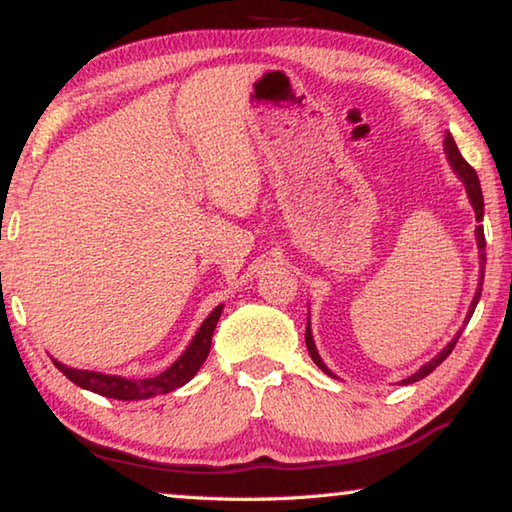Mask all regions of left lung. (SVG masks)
<instances>
[{"instance_id": "left-lung-1", "label": "left lung", "mask_w": 512, "mask_h": 512, "mask_svg": "<svg viewBox=\"0 0 512 512\" xmlns=\"http://www.w3.org/2000/svg\"><path fill=\"white\" fill-rule=\"evenodd\" d=\"M445 153H447L449 167L454 169L456 176L461 178V183L465 185V192H467V198H470V203H472V210H474L476 221H483V194H481V183H479V176H476V171L470 167V164L465 162V158H463V155H461V151H458V146H456V142H454V137H452V135H447V140H445ZM474 235H476V246H479L481 273H479V287H476V293H474V298H472V305H470V309H467L465 323H470V318H472V314H474V309H476V305H479V298H481V287H483V268H485V237H483V225H476ZM463 327H465V325H463ZM463 327L458 329L454 339L449 341V343L445 345V348L436 354V357H433L431 361L424 363V366H422L418 372H413L411 377L402 379L400 384H404V386H406V384H415V381L424 379V377L429 375V372L436 370V368L440 366V363H443V361L449 357V354H452L454 345H456V341H458V336H461V332H463ZM305 343H307L309 357L314 359L316 366H318L320 370H323L325 375H329V377H336V375H332V370H329V368L325 366L323 359H320V354H318V350H316V343H314V334H311V325H309V320H307Z\"/></svg>"}]
</instances>
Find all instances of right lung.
Segmentation results:
<instances>
[{
	"label": "right lung",
	"mask_w": 512,
	"mask_h": 512,
	"mask_svg": "<svg viewBox=\"0 0 512 512\" xmlns=\"http://www.w3.org/2000/svg\"><path fill=\"white\" fill-rule=\"evenodd\" d=\"M223 305L216 307L210 316L203 320V325L198 327L192 343L187 345V350L171 363L167 370H162L160 375L146 377V379H126L119 375H106V372H94V370H76L69 368L65 363L54 359V366L63 372V375L74 381L76 386L85 388L103 397H112V400H146V397H155L162 393H171L176 388L185 386L189 379H194L198 368L203 366L212 348V334L214 327L219 323Z\"/></svg>",
	"instance_id": "add662e5"
}]
</instances>
